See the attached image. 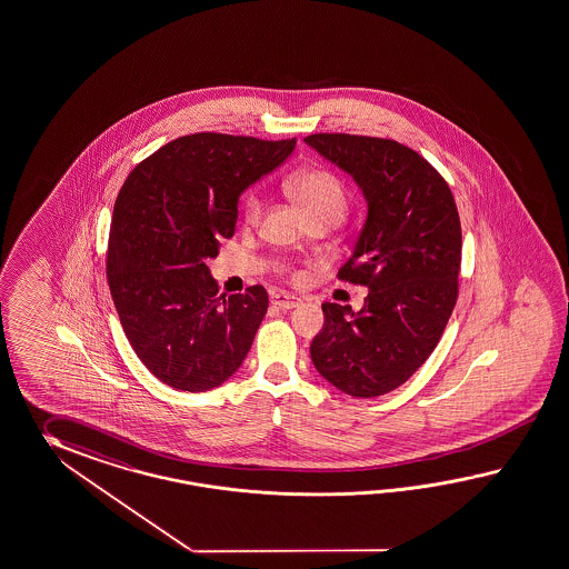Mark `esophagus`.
I'll return each mask as SVG.
<instances>
[{
	"label": "esophagus",
	"mask_w": 569,
	"mask_h": 569,
	"mask_svg": "<svg viewBox=\"0 0 569 569\" xmlns=\"http://www.w3.org/2000/svg\"><path fill=\"white\" fill-rule=\"evenodd\" d=\"M271 305L276 306V308H281V310H291V308L300 306V298L290 296V293H283V291H278V293L271 296Z\"/></svg>",
	"instance_id": "obj_1"
}]
</instances>
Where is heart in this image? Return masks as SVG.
Instances as JSON below:
<instances>
[{"label":"heart","instance_id":"heart-1","mask_svg":"<svg viewBox=\"0 0 569 569\" xmlns=\"http://www.w3.org/2000/svg\"><path fill=\"white\" fill-rule=\"evenodd\" d=\"M286 193L302 209L308 222L339 223L347 211L346 187L341 179L327 168H305L291 174L286 181ZM263 199L257 193L249 194L242 208L244 222L257 226L261 220Z\"/></svg>","mask_w":569,"mask_h":569}]
</instances>
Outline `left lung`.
Segmentation results:
<instances>
[{
  "label": "left lung",
  "mask_w": 569,
  "mask_h": 569,
  "mask_svg": "<svg viewBox=\"0 0 569 569\" xmlns=\"http://www.w3.org/2000/svg\"><path fill=\"white\" fill-rule=\"evenodd\" d=\"M349 172L368 220L337 278L366 286L360 312L325 302L310 346L319 375L356 399L407 382L438 346L458 298L462 232L448 182L395 139L315 133L305 139Z\"/></svg>",
  "instance_id": "left-lung-1"
}]
</instances>
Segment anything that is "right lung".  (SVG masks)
Segmentation results:
<instances>
[{
    "instance_id": "1",
    "label": "right lung",
    "mask_w": 569,
    "mask_h": 569,
    "mask_svg": "<svg viewBox=\"0 0 569 569\" xmlns=\"http://www.w3.org/2000/svg\"><path fill=\"white\" fill-rule=\"evenodd\" d=\"M296 138L193 133L141 160L112 209L107 279L129 343L158 380L187 392L220 387L263 320V286L220 296L208 259L232 238L238 197L278 168Z\"/></svg>"
}]
</instances>
